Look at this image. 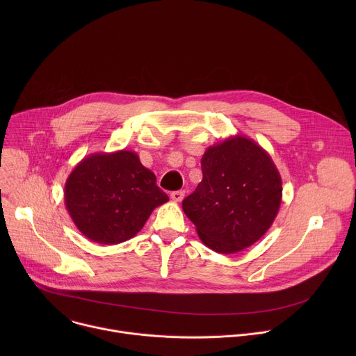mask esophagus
<instances>
[{
  "mask_svg": "<svg viewBox=\"0 0 356 356\" xmlns=\"http://www.w3.org/2000/svg\"><path fill=\"white\" fill-rule=\"evenodd\" d=\"M183 197H184V191L183 190H177V191H172L170 193V198L173 201H176V202H180L183 200Z\"/></svg>",
  "mask_w": 356,
  "mask_h": 356,
  "instance_id": "1",
  "label": "esophagus"
}]
</instances>
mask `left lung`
I'll return each mask as SVG.
<instances>
[{
  "mask_svg": "<svg viewBox=\"0 0 356 356\" xmlns=\"http://www.w3.org/2000/svg\"><path fill=\"white\" fill-rule=\"evenodd\" d=\"M202 180L183 200L200 239L218 253H236L259 241L282 202V177L268 152L235 135L201 158Z\"/></svg>",
  "mask_w": 356,
  "mask_h": 356,
  "instance_id": "left-lung-1",
  "label": "left lung"
}]
</instances>
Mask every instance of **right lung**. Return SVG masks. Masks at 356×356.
<instances>
[{"instance_id":"obj_1","label":"right lung","mask_w":356,"mask_h":356,"mask_svg":"<svg viewBox=\"0 0 356 356\" xmlns=\"http://www.w3.org/2000/svg\"><path fill=\"white\" fill-rule=\"evenodd\" d=\"M169 197L156 176L132 150L99 152L84 158L65 186V204L77 229L90 241L117 245L135 236Z\"/></svg>"}]
</instances>
